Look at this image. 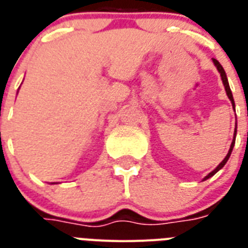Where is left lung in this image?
Returning <instances> with one entry per match:
<instances>
[{"label": "left lung", "mask_w": 248, "mask_h": 248, "mask_svg": "<svg viewBox=\"0 0 248 248\" xmlns=\"http://www.w3.org/2000/svg\"><path fill=\"white\" fill-rule=\"evenodd\" d=\"M212 62H214V64H215L216 69L219 71L220 76H221V81H223V83H224V87H225V91H227V95H228V97H229V100L232 101V105H233V109H234V107H235V105H234V99H233V95H232V91H231V87H229V83H228V78H227V75H225V71H224V68L221 67V64H220L219 62H217V60H216V59H212ZM234 112H235V110H234ZM235 135H237V127H235L234 138H233V141H232L231 148H229V152H228V155H225V158H224L223 161H221V162L219 163V166H217V167H216V169L214 170V171H211V172L208 173L207 176L204 177L203 180H207L208 177L214 176V175H215V173L217 172V171H219L220 169H223L224 165H225V163L228 162V159H229V157H231L232 151H233V147H234V144H235Z\"/></svg>", "instance_id": "left-lung-1"}]
</instances>
